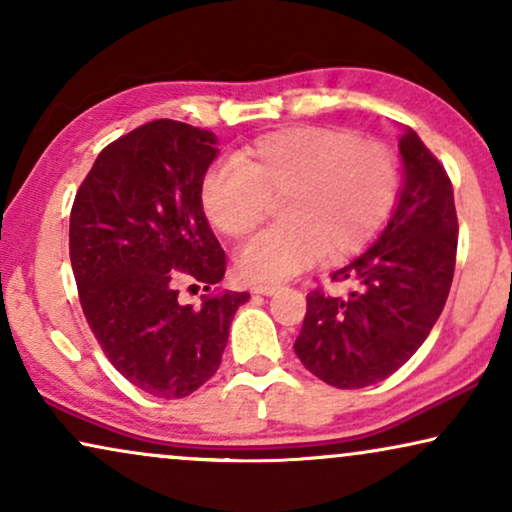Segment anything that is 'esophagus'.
I'll use <instances>...</instances> for the list:
<instances>
[{"mask_svg":"<svg viewBox=\"0 0 512 512\" xmlns=\"http://www.w3.org/2000/svg\"><path fill=\"white\" fill-rule=\"evenodd\" d=\"M279 289H282V286H279V284H268V282H263V284H254V286H251V291H254V293H261V296H272V293H277Z\"/></svg>","mask_w":512,"mask_h":512,"instance_id":"34e87169","label":"esophagus"}]
</instances>
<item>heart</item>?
Listing matches in <instances>:
<instances>
[{"label": "heart", "instance_id": "heart-1", "mask_svg": "<svg viewBox=\"0 0 512 512\" xmlns=\"http://www.w3.org/2000/svg\"><path fill=\"white\" fill-rule=\"evenodd\" d=\"M279 198L286 221L240 251L251 279L279 282L321 256L342 261L366 247L394 212L396 158L377 139L305 125L258 137L237 163L209 167L200 186L207 221L230 240L249 235Z\"/></svg>", "mask_w": 512, "mask_h": 512}]
</instances>
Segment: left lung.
<instances>
[{"label": "left lung", "mask_w": 512, "mask_h": 512, "mask_svg": "<svg viewBox=\"0 0 512 512\" xmlns=\"http://www.w3.org/2000/svg\"><path fill=\"white\" fill-rule=\"evenodd\" d=\"M403 191L387 228L359 258L333 272L356 282L347 298L307 293L298 359L319 380L361 389L396 373L431 333L457 263L459 223L452 181L417 132L398 142Z\"/></svg>", "instance_id": "left-lung-1"}]
</instances>
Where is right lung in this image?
I'll use <instances>...</instances> for the list:
<instances>
[{"label":"right lung","instance_id":"add662e5","mask_svg":"<svg viewBox=\"0 0 512 512\" xmlns=\"http://www.w3.org/2000/svg\"><path fill=\"white\" fill-rule=\"evenodd\" d=\"M209 130L158 118L104 146L76 191L69 258L88 326L125 380L184 398L221 366L228 328L249 293L178 303L184 278L212 290L226 251L205 219L200 186L216 158Z\"/></svg>","mask_w":512,"mask_h":512}]
</instances>
